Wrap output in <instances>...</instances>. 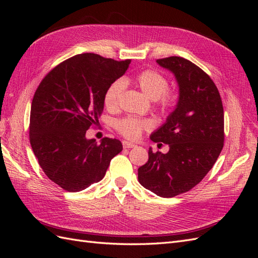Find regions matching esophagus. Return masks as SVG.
<instances>
[{
    "label": "esophagus",
    "instance_id": "obj_1",
    "mask_svg": "<svg viewBox=\"0 0 258 258\" xmlns=\"http://www.w3.org/2000/svg\"><path fill=\"white\" fill-rule=\"evenodd\" d=\"M122 146H123V148H132V147H136V145H135L134 143L128 142V141H123V142H122Z\"/></svg>",
    "mask_w": 258,
    "mask_h": 258
}]
</instances>
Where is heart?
<instances>
[{"label":"heart","instance_id":"obj_1","mask_svg":"<svg viewBox=\"0 0 258 258\" xmlns=\"http://www.w3.org/2000/svg\"><path fill=\"white\" fill-rule=\"evenodd\" d=\"M126 83L127 82L123 80H116L106 88L103 100L107 108L114 110L118 106ZM135 83L147 98L157 100L162 110H169L174 105L176 97L172 91L167 90L169 82L159 72L154 70H144L136 76ZM150 128V121L136 118V117H124L116 121V129L121 136L130 140L138 139L143 130Z\"/></svg>","mask_w":258,"mask_h":258}]
</instances>
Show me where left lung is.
I'll return each mask as SVG.
<instances>
[{
	"instance_id": "left-lung-1",
	"label": "left lung",
	"mask_w": 258,
	"mask_h": 258,
	"mask_svg": "<svg viewBox=\"0 0 258 258\" xmlns=\"http://www.w3.org/2000/svg\"><path fill=\"white\" fill-rule=\"evenodd\" d=\"M172 72L178 100L166 122L151 135L153 142L169 144V152L153 153L138 170L139 182L159 197L190 190L212 169L224 145V108L210 76L182 57L158 59Z\"/></svg>"
}]
</instances>
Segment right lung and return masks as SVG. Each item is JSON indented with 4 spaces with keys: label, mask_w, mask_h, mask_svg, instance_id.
Listing matches in <instances>:
<instances>
[{
    "label": "right lung",
    "mask_w": 258,
    "mask_h": 258,
    "mask_svg": "<svg viewBox=\"0 0 258 258\" xmlns=\"http://www.w3.org/2000/svg\"><path fill=\"white\" fill-rule=\"evenodd\" d=\"M130 62L76 54L53 68L37 87L31 104V147L44 173L64 190L81 191L100 182L122 151L119 140L104 138L98 145L86 139V131L99 122L106 88Z\"/></svg>",
    "instance_id": "add662e5"
}]
</instances>
